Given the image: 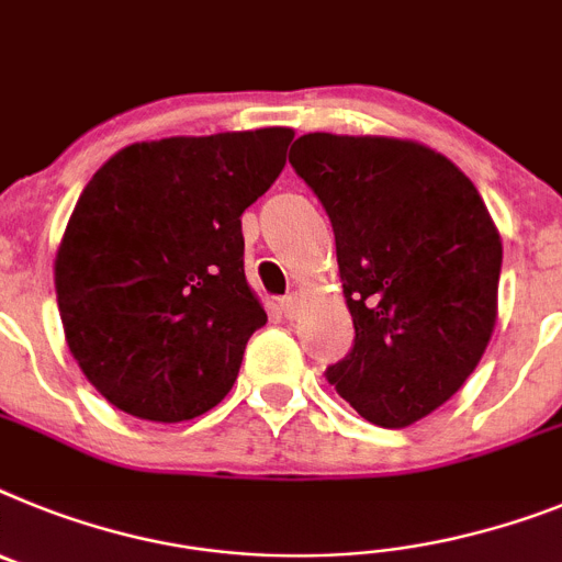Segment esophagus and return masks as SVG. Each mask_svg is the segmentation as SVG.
Instances as JSON below:
<instances>
[{
	"label": "esophagus",
	"mask_w": 562,
	"mask_h": 562,
	"mask_svg": "<svg viewBox=\"0 0 562 562\" xmlns=\"http://www.w3.org/2000/svg\"><path fill=\"white\" fill-rule=\"evenodd\" d=\"M281 313H284V318H299L301 315V299L299 295H286V299H281Z\"/></svg>",
	"instance_id": "obj_1"
}]
</instances>
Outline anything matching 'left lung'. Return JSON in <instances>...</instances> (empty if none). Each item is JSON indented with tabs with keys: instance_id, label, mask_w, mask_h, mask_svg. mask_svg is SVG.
Listing matches in <instances>:
<instances>
[{
	"instance_id": "left-lung-1",
	"label": "left lung",
	"mask_w": 562,
	"mask_h": 562,
	"mask_svg": "<svg viewBox=\"0 0 562 562\" xmlns=\"http://www.w3.org/2000/svg\"><path fill=\"white\" fill-rule=\"evenodd\" d=\"M290 165L333 222L355 324L327 381L369 424L426 418L495 333L503 244L477 187L409 138L306 133Z\"/></svg>"
}]
</instances>
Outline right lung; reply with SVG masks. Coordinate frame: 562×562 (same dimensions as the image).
Masks as SVG:
<instances>
[{
    "instance_id": "right-lung-1",
    "label": "right lung",
    "mask_w": 562,
    "mask_h": 562,
    "mask_svg": "<svg viewBox=\"0 0 562 562\" xmlns=\"http://www.w3.org/2000/svg\"><path fill=\"white\" fill-rule=\"evenodd\" d=\"M290 127L138 142L76 201L56 301L76 363L116 409L156 424L222 404L267 324L244 276L241 213L286 165Z\"/></svg>"
}]
</instances>
